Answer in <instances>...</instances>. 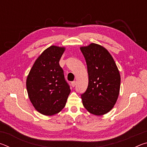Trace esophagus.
<instances>
[{
    "label": "esophagus",
    "mask_w": 147,
    "mask_h": 147,
    "mask_svg": "<svg viewBox=\"0 0 147 147\" xmlns=\"http://www.w3.org/2000/svg\"><path fill=\"white\" fill-rule=\"evenodd\" d=\"M75 85H76V81H73V82H71V86H72V87H74L75 86Z\"/></svg>",
    "instance_id": "esophagus-1"
}]
</instances>
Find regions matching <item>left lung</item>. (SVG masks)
I'll return each instance as SVG.
<instances>
[{
    "label": "left lung",
    "instance_id": "1",
    "mask_svg": "<svg viewBox=\"0 0 147 147\" xmlns=\"http://www.w3.org/2000/svg\"><path fill=\"white\" fill-rule=\"evenodd\" d=\"M85 58L89 76L88 86L81 94L82 103L89 113L102 115L113 108L120 90L121 76L109 52L99 45L80 47Z\"/></svg>",
    "mask_w": 147,
    "mask_h": 147
}]
</instances>
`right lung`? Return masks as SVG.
Here are the masks:
<instances>
[{
  "mask_svg": "<svg viewBox=\"0 0 147 147\" xmlns=\"http://www.w3.org/2000/svg\"><path fill=\"white\" fill-rule=\"evenodd\" d=\"M64 47L51 46L35 61L26 79V89L35 109L45 115L59 113L71 92L59 64Z\"/></svg>",
  "mask_w": 147,
  "mask_h": 147,
  "instance_id": "obj_1",
  "label": "right lung"
}]
</instances>
